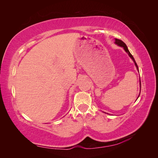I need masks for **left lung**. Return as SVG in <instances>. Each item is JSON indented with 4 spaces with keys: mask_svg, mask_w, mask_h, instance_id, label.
Returning <instances> with one entry per match:
<instances>
[{
    "mask_svg": "<svg viewBox=\"0 0 158 158\" xmlns=\"http://www.w3.org/2000/svg\"><path fill=\"white\" fill-rule=\"evenodd\" d=\"M114 44H115L116 45H117L118 46H120V47H123V48L124 49V50L125 51V52H127V54L128 55V56L131 57V58L132 59V60H133V62H134V63H135V66H136V69H137V70L139 72V70H138V65H137V64H136V61H135V59H134V57H133V56L131 55V53L130 52V51H128V47H127V46L126 45V44H125V43H124L123 41H121V40H118V39H114ZM141 90V83H140V91ZM140 94H139V95H138V97L140 96ZM137 98V99H138Z\"/></svg>",
    "mask_w": 158,
    "mask_h": 158,
    "instance_id": "8db88e82",
    "label": "left lung"
}]
</instances>
